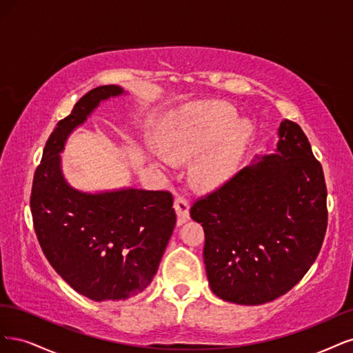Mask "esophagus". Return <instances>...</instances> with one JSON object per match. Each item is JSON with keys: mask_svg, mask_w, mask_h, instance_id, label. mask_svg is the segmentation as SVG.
Here are the masks:
<instances>
[{"mask_svg": "<svg viewBox=\"0 0 353 353\" xmlns=\"http://www.w3.org/2000/svg\"><path fill=\"white\" fill-rule=\"evenodd\" d=\"M174 210L177 214V224H183L189 220V203L183 196H177L174 201Z\"/></svg>", "mask_w": 353, "mask_h": 353, "instance_id": "1", "label": "esophagus"}]
</instances>
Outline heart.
I'll return each mask as SVG.
<instances>
[{
	"mask_svg": "<svg viewBox=\"0 0 353 353\" xmlns=\"http://www.w3.org/2000/svg\"><path fill=\"white\" fill-rule=\"evenodd\" d=\"M249 134L251 124L245 120L237 121L233 107L223 102H207L181 111L164 133L161 148L167 160L186 161L221 140L220 145L208 150L192 167L193 183L202 189H212L233 176Z\"/></svg>",
	"mask_w": 353,
	"mask_h": 353,
	"instance_id": "1",
	"label": "heart"
}]
</instances>
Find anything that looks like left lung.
<instances>
[{
	"label": "left lung",
	"instance_id": "left-lung-1",
	"mask_svg": "<svg viewBox=\"0 0 353 353\" xmlns=\"http://www.w3.org/2000/svg\"><path fill=\"white\" fill-rule=\"evenodd\" d=\"M274 154L193 202L205 233L203 263L223 301L261 305L288 293L311 268L327 230L323 167L298 123L284 120Z\"/></svg>",
	"mask_w": 353,
	"mask_h": 353
}]
</instances>
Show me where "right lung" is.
<instances>
[{
  "instance_id": "1",
  "label": "right lung",
  "mask_w": 353,
  "mask_h": 353,
  "mask_svg": "<svg viewBox=\"0 0 353 353\" xmlns=\"http://www.w3.org/2000/svg\"><path fill=\"white\" fill-rule=\"evenodd\" d=\"M105 85L79 99L57 123L33 176V227L52 268L83 296L124 301L150 286L176 225L167 190L119 189L88 193L72 188L61 173L64 143L101 101L119 97Z\"/></svg>"
}]
</instances>
